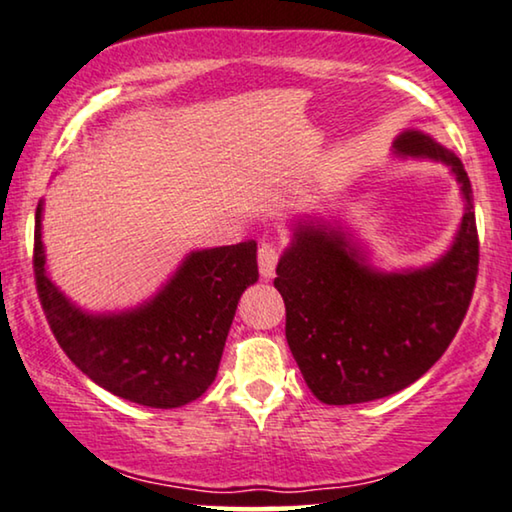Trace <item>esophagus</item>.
<instances>
[{"instance_id":"1","label":"esophagus","mask_w":512,"mask_h":512,"mask_svg":"<svg viewBox=\"0 0 512 512\" xmlns=\"http://www.w3.org/2000/svg\"><path fill=\"white\" fill-rule=\"evenodd\" d=\"M257 264H259V273H262V278L269 280L276 276V264H278L276 246H271V243H262L257 253Z\"/></svg>"}]
</instances>
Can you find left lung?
Returning <instances> with one entry per match:
<instances>
[{
    "label": "left lung",
    "instance_id": "obj_1",
    "mask_svg": "<svg viewBox=\"0 0 512 512\" xmlns=\"http://www.w3.org/2000/svg\"><path fill=\"white\" fill-rule=\"evenodd\" d=\"M397 160H431L459 185L464 215L434 262L378 269L366 243L329 213H301L273 280L285 336L308 390L329 406L376 401L413 385L438 362L469 308L478 276L473 190L459 157L422 129L392 141Z\"/></svg>",
    "mask_w": 512,
    "mask_h": 512
}]
</instances>
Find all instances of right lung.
<instances>
[{
  "instance_id": "add662e5",
  "label": "right lung",
  "mask_w": 512,
  "mask_h": 512,
  "mask_svg": "<svg viewBox=\"0 0 512 512\" xmlns=\"http://www.w3.org/2000/svg\"><path fill=\"white\" fill-rule=\"evenodd\" d=\"M43 201L34 218V276L50 329L67 357L99 387L148 408H181L218 376L241 294L257 283V243L190 250L141 304L88 311L46 266Z\"/></svg>"
}]
</instances>
